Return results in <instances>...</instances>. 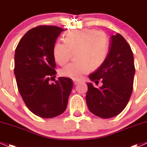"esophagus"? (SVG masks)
Masks as SVG:
<instances>
[{"label":"esophagus","mask_w":147,"mask_h":147,"mask_svg":"<svg viewBox=\"0 0 147 147\" xmlns=\"http://www.w3.org/2000/svg\"><path fill=\"white\" fill-rule=\"evenodd\" d=\"M73 82H74V84H75V85L78 84L80 83V82L77 81V80H73Z\"/></svg>","instance_id":"1"}]
</instances>
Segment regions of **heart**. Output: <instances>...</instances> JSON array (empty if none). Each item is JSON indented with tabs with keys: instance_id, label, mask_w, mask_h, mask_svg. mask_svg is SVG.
<instances>
[{
	"instance_id": "heart-1",
	"label": "heart",
	"mask_w": 147,
	"mask_h": 147,
	"mask_svg": "<svg viewBox=\"0 0 147 147\" xmlns=\"http://www.w3.org/2000/svg\"><path fill=\"white\" fill-rule=\"evenodd\" d=\"M65 41H57L53 47V56L59 65L69 61L71 51H75L77 61L60 70L61 76L80 80L93 69L100 67L107 59L109 41L107 34L93 28H83L67 32Z\"/></svg>"
}]
</instances>
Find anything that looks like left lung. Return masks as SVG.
<instances>
[{"instance_id":"1","label":"left lung","mask_w":147,"mask_h":147,"mask_svg":"<svg viewBox=\"0 0 147 147\" xmlns=\"http://www.w3.org/2000/svg\"><path fill=\"white\" fill-rule=\"evenodd\" d=\"M135 72L130 45L119 33L112 35L107 59L89 75L92 82L97 84L100 80L102 86L95 88L91 83H87L86 100L90 112L102 119L120 114L131 96Z\"/></svg>"}]
</instances>
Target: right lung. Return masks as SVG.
<instances>
[{
  "mask_svg": "<svg viewBox=\"0 0 147 147\" xmlns=\"http://www.w3.org/2000/svg\"><path fill=\"white\" fill-rule=\"evenodd\" d=\"M63 29L38 26L19 41L14 54V75L18 90L29 110L42 118L56 117L65 112L73 82L56 75L53 47Z\"/></svg>",
  "mask_w": 147,
  "mask_h": 147,
  "instance_id": "1",
  "label": "right lung"
}]
</instances>
